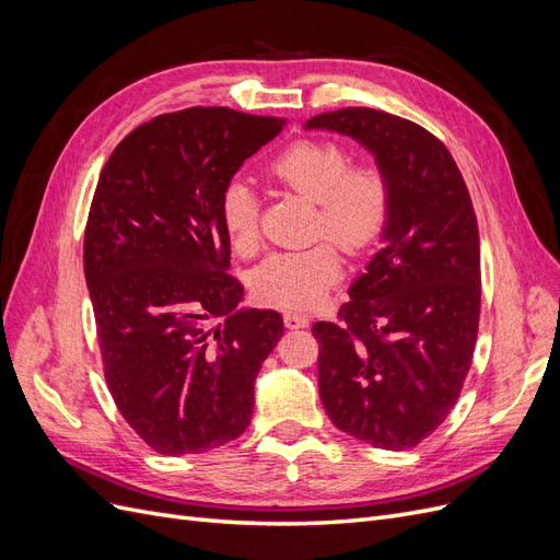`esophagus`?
<instances>
[{
	"mask_svg": "<svg viewBox=\"0 0 560 560\" xmlns=\"http://www.w3.org/2000/svg\"><path fill=\"white\" fill-rule=\"evenodd\" d=\"M284 325L290 329L308 327V315L306 313H284Z\"/></svg>",
	"mask_w": 560,
	"mask_h": 560,
	"instance_id": "esophagus-1",
	"label": "esophagus"
}]
</instances>
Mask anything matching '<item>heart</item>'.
<instances>
[{"label": "heart", "mask_w": 560, "mask_h": 560, "mask_svg": "<svg viewBox=\"0 0 560 560\" xmlns=\"http://www.w3.org/2000/svg\"><path fill=\"white\" fill-rule=\"evenodd\" d=\"M276 184L315 200L317 233H327L343 249L360 254L374 245L387 224L393 189L374 161L350 163L343 144L301 138L268 161ZM219 219L235 252L259 245L257 198L241 182H231L219 200ZM336 242V243H337ZM335 243V244H336ZM332 241L278 252L254 270V292L280 308H311L341 280L343 257Z\"/></svg>", "instance_id": "heart-1"}]
</instances>
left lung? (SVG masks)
<instances>
[{"label": "left lung", "instance_id": "left-lung-1", "mask_svg": "<svg viewBox=\"0 0 560 560\" xmlns=\"http://www.w3.org/2000/svg\"><path fill=\"white\" fill-rule=\"evenodd\" d=\"M306 128L364 144L389 177L383 247L338 322H315L319 399L334 425L376 448L430 436L460 397L481 311L479 226L451 151L381 109L317 114Z\"/></svg>", "mask_w": 560, "mask_h": 560}]
</instances>
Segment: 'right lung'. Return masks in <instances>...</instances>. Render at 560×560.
<instances>
[{
	"mask_svg": "<svg viewBox=\"0 0 560 560\" xmlns=\"http://www.w3.org/2000/svg\"><path fill=\"white\" fill-rule=\"evenodd\" d=\"M287 118L229 107L161 114L118 142L83 235L109 393L161 455L241 436L254 378L282 336L276 311L238 308L219 200Z\"/></svg>",
	"mask_w": 560,
	"mask_h": 560,
	"instance_id": "1",
	"label": "right lung"
}]
</instances>
